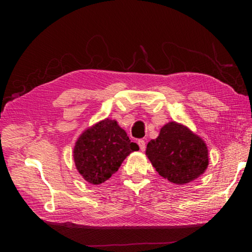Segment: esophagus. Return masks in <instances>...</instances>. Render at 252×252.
<instances>
[{"label":"esophagus","instance_id":"obj_1","mask_svg":"<svg viewBox=\"0 0 252 252\" xmlns=\"http://www.w3.org/2000/svg\"><path fill=\"white\" fill-rule=\"evenodd\" d=\"M138 144L140 147V150L141 151L146 150V142H144V140H138Z\"/></svg>","mask_w":252,"mask_h":252}]
</instances>
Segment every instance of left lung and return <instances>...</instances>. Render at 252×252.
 I'll list each match as a JSON object with an SVG mask.
<instances>
[{"instance_id": "obj_1", "label": "left lung", "mask_w": 252, "mask_h": 252, "mask_svg": "<svg viewBox=\"0 0 252 252\" xmlns=\"http://www.w3.org/2000/svg\"><path fill=\"white\" fill-rule=\"evenodd\" d=\"M146 155L158 173L176 185L193 181L208 167V149L187 126L169 122L147 146Z\"/></svg>"}]
</instances>
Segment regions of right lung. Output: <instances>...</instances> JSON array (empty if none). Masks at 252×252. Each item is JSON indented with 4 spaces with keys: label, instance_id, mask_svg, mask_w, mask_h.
<instances>
[{
    "label": "right lung",
    "instance_id": "add662e5",
    "mask_svg": "<svg viewBox=\"0 0 252 252\" xmlns=\"http://www.w3.org/2000/svg\"><path fill=\"white\" fill-rule=\"evenodd\" d=\"M138 150V144L131 142L117 121L105 119L80 135L73 158L84 180L100 185L118 171L131 152Z\"/></svg>",
    "mask_w": 252,
    "mask_h": 252
}]
</instances>
